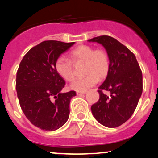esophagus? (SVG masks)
Masks as SVG:
<instances>
[{"instance_id": "esophagus-1", "label": "esophagus", "mask_w": 158, "mask_h": 158, "mask_svg": "<svg viewBox=\"0 0 158 158\" xmlns=\"http://www.w3.org/2000/svg\"><path fill=\"white\" fill-rule=\"evenodd\" d=\"M86 92H81V91H77L76 92V94L77 95V96H81V95H84L85 94Z\"/></svg>"}]
</instances>
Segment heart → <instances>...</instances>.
Returning <instances> with one entry per match:
<instances>
[{
    "instance_id": "heart-1",
    "label": "heart",
    "mask_w": 158,
    "mask_h": 158,
    "mask_svg": "<svg viewBox=\"0 0 158 158\" xmlns=\"http://www.w3.org/2000/svg\"><path fill=\"white\" fill-rule=\"evenodd\" d=\"M69 56L70 60L64 57L56 60L55 68L57 74L67 81H72L75 78L73 63L84 62V73L86 75L73 81L70 85L71 89L85 92L96 85L98 78H105L109 73L110 60L103 49H95L90 45L81 44L71 50Z\"/></svg>"
}]
</instances>
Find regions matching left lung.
<instances>
[{
  "mask_svg": "<svg viewBox=\"0 0 158 158\" xmlns=\"http://www.w3.org/2000/svg\"><path fill=\"white\" fill-rule=\"evenodd\" d=\"M88 41L102 44L110 60L109 73L99 86V100L92 105V114L103 126L115 128L126 122L137 108L142 93V70L134 53L116 39L102 35Z\"/></svg>",
  "mask_w": 158,
  "mask_h": 158,
  "instance_id": "8db88e82",
  "label": "left lung"
}]
</instances>
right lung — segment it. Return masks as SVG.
Segmentation results:
<instances>
[{
  "label": "right lung",
  "mask_w": 158,
  "mask_h": 158,
  "mask_svg": "<svg viewBox=\"0 0 158 158\" xmlns=\"http://www.w3.org/2000/svg\"><path fill=\"white\" fill-rule=\"evenodd\" d=\"M74 43L44 41L29 49L19 64L16 80L19 104L29 122L43 130L55 131L69 118L70 100L76 93H60L65 81L56 72L55 63Z\"/></svg>",
  "instance_id": "1"
}]
</instances>
